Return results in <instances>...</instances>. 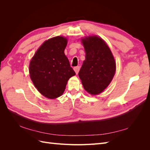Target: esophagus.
<instances>
[{"instance_id": "obj_1", "label": "esophagus", "mask_w": 150, "mask_h": 150, "mask_svg": "<svg viewBox=\"0 0 150 150\" xmlns=\"http://www.w3.org/2000/svg\"><path fill=\"white\" fill-rule=\"evenodd\" d=\"M79 69H80V67H79V66H76V67H74V71L76 72V74H78V72H79Z\"/></svg>"}]
</instances>
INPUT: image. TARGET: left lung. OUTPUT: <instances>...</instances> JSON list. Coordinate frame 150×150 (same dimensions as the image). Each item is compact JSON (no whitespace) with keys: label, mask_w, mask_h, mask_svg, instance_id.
I'll return each mask as SVG.
<instances>
[{"label":"left lung","mask_w":150,"mask_h":150,"mask_svg":"<svg viewBox=\"0 0 150 150\" xmlns=\"http://www.w3.org/2000/svg\"><path fill=\"white\" fill-rule=\"evenodd\" d=\"M82 40L86 59L79 72L84 89L92 95L103 92L110 84L116 72V62L110 49L96 35Z\"/></svg>","instance_id":"1"}]
</instances>
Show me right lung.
Segmentation results:
<instances>
[{
    "label": "right lung",
    "instance_id": "obj_1",
    "mask_svg": "<svg viewBox=\"0 0 150 150\" xmlns=\"http://www.w3.org/2000/svg\"><path fill=\"white\" fill-rule=\"evenodd\" d=\"M67 43L62 36L46 40L30 62V79L39 92L47 98L61 96L67 81L76 74L64 54Z\"/></svg>",
    "mask_w": 150,
    "mask_h": 150
}]
</instances>
